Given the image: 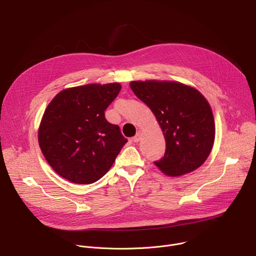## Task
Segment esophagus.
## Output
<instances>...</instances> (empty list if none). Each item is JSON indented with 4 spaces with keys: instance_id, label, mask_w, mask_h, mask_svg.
Listing matches in <instances>:
<instances>
[{
    "instance_id": "34e87169",
    "label": "esophagus",
    "mask_w": 256,
    "mask_h": 256,
    "mask_svg": "<svg viewBox=\"0 0 256 256\" xmlns=\"http://www.w3.org/2000/svg\"><path fill=\"white\" fill-rule=\"evenodd\" d=\"M140 138H142V132H136V134L132 138V140H134V142H138V140H140Z\"/></svg>"
}]
</instances>
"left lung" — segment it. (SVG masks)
Wrapping results in <instances>:
<instances>
[{
	"instance_id": "obj_1",
	"label": "left lung",
	"mask_w": 256,
	"mask_h": 256,
	"mask_svg": "<svg viewBox=\"0 0 256 256\" xmlns=\"http://www.w3.org/2000/svg\"><path fill=\"white\" fill-rule=\"evenodd\" d=\"M132 92L155 114L166 142L164 157L154 164L168 176L202 166L214 140V120L206 99L194 88L173 81H132Z\"/></svg>"
}]
</instances>
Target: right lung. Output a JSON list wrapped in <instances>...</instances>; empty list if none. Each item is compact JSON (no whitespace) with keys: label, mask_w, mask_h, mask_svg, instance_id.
<instances>
[{"label":"right lung","mask_w":256,"mask_h":256,"mask_svg":"<svg viewBox=\"0 0 256 256\" xmlns=\"http://www.w3.org/2000/svg\"><path fill=\"white\" fill-rule=\"evenodd\" d=\"M118 83L88 84L60 91L44 114L38 142L52 168L64 179L90 184L110 169L128 140L104 112Z\"/></svg>","instance_id":"obj_1"}]
</instances>
